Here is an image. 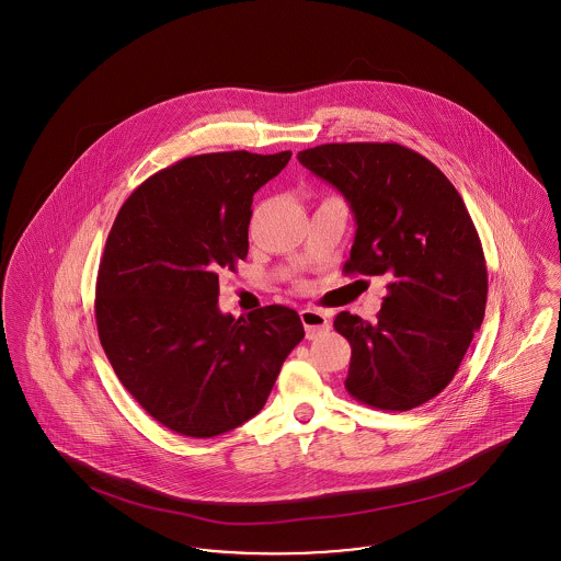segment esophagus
<instances>
[{
	"label": "esophagus",
	"mask_w": 561,
	"mask_h": 561,
	"mask_svg": "<svg viewBox=\"0 0 561 561\" xmlns=\"http://www.w3.org/2000/svg\"><path fill=\"white\" fill-rule=\"evenodd\" d=\"M300 322H302V327H305L307 339L320 336V334L327 332L330 327L327 313H322V311H318V309H300Z\"/></svg>",
	"instance_id": "1"
}]
</instances>
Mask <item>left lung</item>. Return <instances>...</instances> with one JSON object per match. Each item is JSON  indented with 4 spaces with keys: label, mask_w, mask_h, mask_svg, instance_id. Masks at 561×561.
<instances>
[{
    "label": "left lung",
    "mask_w": 561,
    "mask_h": 561,
    "mask_svg": "<svg viewBox=\"0 0 561 561\" xmlns=\"http://www.w3.org/2000/svg\"><path fill=\"white\" fill-rule=\"evenodd\" d=\"M298 161L350 201L356 237L347 275L390 279L377 322L341 311L352 345L347 392L381 411L440 394L481 329L488 266L479 232L447 175L400 144H322Z\"/></svg>",
    "instance_id": "left-lung-1"
}]
</instances>
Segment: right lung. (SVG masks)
I'll list each match as a JSON object with an SVG mask.
<instances>
[{
	"label": "right lung",
	"mask_w": 561,
	"mask_h": 561,
	"mask_svg": "<svg viewBox=\"0 0 561 561\" xmlns=\"http://www.w3.org/2000/svg\"><path fill=\"white\" fill-rule=\"evenodd\" d=\"M293 152L188 157L127 198L98 271L101 347L125 390L165 428L209 438L254 417L305 330L297 311L218 309L220 273L248 256L254 193Z\"/></svg>",
	"instance_id": "1"
}]
</instances>
